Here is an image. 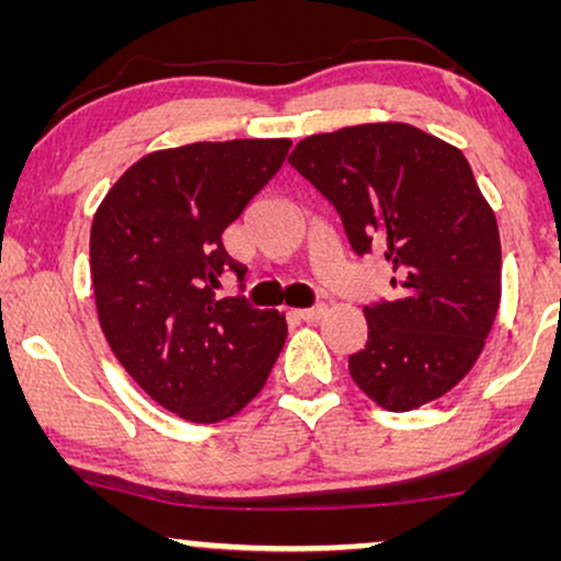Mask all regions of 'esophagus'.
Masks as SVG:
<instances>
[{
    "mask_svg": "<svg viewBox=\"0 0 561 561\" xmlns=\"http://www.w3.org/2000/svg\"><path fill=\"white\" fill-rule=\"evenodd\" d=\"M324 313H327V308H324V306L300 308V311H298V319H302V321H319L321 317H324Z\"/></svg>",
    "mask_w": 561,
    "mask_h": 561,
    "instance_id": "obj_1",
    "label": "esophagus"
}]
</instances>
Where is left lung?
I'll list each match as a JSON object with an SVG mask.
<instances>
[{
	"label": "left lung",
	"instance_id": "left-lung-1",
	"mask_svg": "<svg viewBox=\"0 0 561 561\" xmlns=\"http://www.w3.org/2000/svg\"><path fill=\"white\" fill-rule=\"evenodd\" d=\"M289 165L337 210L358 255L390 266L392 300L364 306L353 382L388 411L446 396L480 358L501 302V240L459 147L409 124L313 134Z\"/></svg>",
	"mask_w": 561,
	"mask_h": 561
}]
</instances>
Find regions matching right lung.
<instances>
[{
    "label": "right lung",
    "instance_id": "right-lung-1",
    "mask_svg": "<svg viewBox=\"0 0 561 561\" xmlns=\"http://www.w3.org/2000/svg\"><path fill=\"white\" fill-rule=\"evenodd\" d=\"M289 139L195 141L145 156L96 208L89 237L96 317L121 366L186 422H221L266 385L285 317L221 298L244 279L221 234L285 163ZM244 287V285H240Z\"/></svg>",
    "mask_w": 561,
    "mask_h": 561
}]
</instances>
